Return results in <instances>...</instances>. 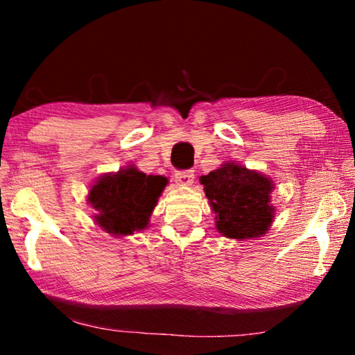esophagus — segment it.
<instances>
[{
    "label": "esophagus",
    "instance_id": "esophagus-1",
    "mask_svg": "<svg viewBox=\"0 0 355 355\" xmlns=\"http://www.w3.org/2000/svg\"><path fill=\"white\" fill-rule=\"evenodd\" d=\"M175 182L182 186H191L194 183V171L188 169V171H178L175 173Z\"/></svg>",
    "mask_w": 355,
    "mask_h": 355
}]
</instances>
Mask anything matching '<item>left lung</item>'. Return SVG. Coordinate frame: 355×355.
<instances>
[{"instance_id": "1", "label": "left lung", "mask_w": 355, "mask_h": 355, "mask_svg": "<svg viewBox=\"0 0 355 355\" xmlns=\"http://www.w3.org/2000/svg\"><path fill=\"white\" fill-rule=\"evenodd\" d=\"M216 213V228L227 238H258L274 219L272 182L244 166L225 163L200 178Z\"/></svg>"}]
</instances>
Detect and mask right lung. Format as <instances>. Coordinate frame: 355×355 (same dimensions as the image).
I'll return each instance as SVG.
<instances>
[{
	"instance_id": "add662e5",
	"label": "right lung",
	"mask_w": 355,
	"mask_h": 355,
	"mask_svg": "<svg viewBox=\"0 0 355 355\" xmlns=\"http://www.w3.org/2000/svg\"><path fill=\"white\" fill-rule=\"evenodd\" d=\"M164 186V177L146 175L131 166L101 177L89 192V202L97 209L95 220L116 236L142 230Z\"/></svg>"
}]
</instances>
